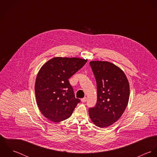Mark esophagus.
I'll return each mask as SVG.
<instances>
[{
  "instance_id": "1",
  "label": "esophagus",
  "mask_w": 157,
  "mask_h": 157,
  "mask_svg": "<svg viewBox=\"0 0 157 157\" xmlns=\"http://www.w3.org/2000/svg\"><path fill=\"white\" fill-rule=\"evenodd\" d=\"M81 101H82V102H83V103H85V102L87 101V98H86V97H84V98H83L81 99Z\"/></svg>"
}]
</instances>
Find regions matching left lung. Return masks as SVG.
Here are the masks:
<instances>
[{"label": "left lung", "instance_id": "obj_1", "mask_svg": "<svg viewBox=\"0 0 157 157\" xmlns=\"http://www.w3.org/2000/svg\"><path fill=\"white\" fill-rule=\"evenodd\" d=\"M97 82L96 106L89 109L92 123L103 128L111 126L123 115L129 98V84L121 69L109 62H90Z\"/></svg>", "mask_w": 157, "mask_h": 157}]
</instances>
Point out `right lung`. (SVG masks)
<instances>
[{"label":"right lung","instance_id":"obj_1","mask_svg":"<svg viewBox=\"0 0 157 157\" xmlns=\"http://www.w3.org/2000/svg\"><path fill=\"white\" fill-rule=\"evenodd\" d=\"M87 59L54 57L40 69L35 82L37 106L47 119L60 122L71 117L78 103L68 79L83 67Z\"/></svg>","mask_w":157,"mask_h":157}]
</instances>
